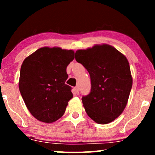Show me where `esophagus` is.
Returning a JSON list of instances; mask_svg holds the SVG:
<instances>
[{
	"label": "esophagus",
	"instance_id": "obj_1",
	"mask_svg": "<svg viewBox=\"0 0 155 155\" xmlns=\"http://www.w3.org/2000/svg\"><path fill=\"white\" fill-rule=\"evenodd\" d=\"M74 93L76 94H79V90H78V87H75L74 88Z\"/></svg>",
	"mask_w": 155,
	"mask_h": 155
}]
</instances>
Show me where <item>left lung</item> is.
I'll list each match as a JSON object with an SVG mask.
<instances>
[{
  "instance_id": "1",
  "label": "left lung",
  "mask_w": 155,
  "mask_h": 155,
  "mask_svg": "<svg viewBox=\"0 0 155 155\" xmlns=\"http://www.w3.org/2000/svg\"><path fill=\"white\" fill-rule=\"evenodd\" d=\"M75 59L90 75L91 91L82 98L88 116L100 124L113 122L124 110L133 85L127 57L103 44L78 50Z\"/></svg>"
}]
</instances>
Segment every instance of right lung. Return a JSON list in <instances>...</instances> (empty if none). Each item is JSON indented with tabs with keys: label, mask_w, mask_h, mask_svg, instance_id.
Returning a JSON list of instances; mask_svg holds the SVG:
<instances>
[{
	"label": "right lung",
	"mask_w": 155,
	"mask_h": 155,
	"mask_svg": "<svg viewBox=\"0 0 155 155\" xmlns=\"http://www.w3.org/2000/svg\"><path fill=\"white\" fill-rule=\"evenodd\" d=\"M74 59L72 50L45 46L23 61L19 90L28 110L39 121L52 123L64 114L73 97L71 87L65 83L66 68Z\"/></svg>",
	"instance_id": "right-lung-1"
}]
</instances>
